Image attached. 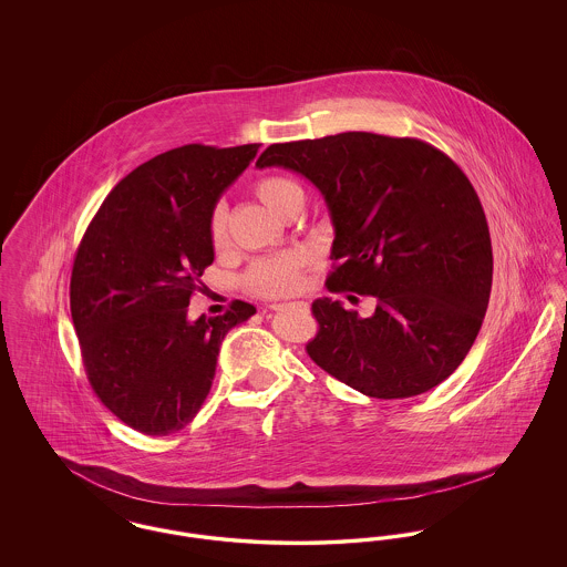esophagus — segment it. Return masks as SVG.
Listing matches in <instances>:
<instances>
[{"label": "esophagus", "instance_id": "1", "mask_svg": "<svg viewBox=\"0 0 567 567\" xmlns=\"http://www.w3.org/2000/svg\"><path fill=\"white\" fill-rule=\"evenodd\" d=\"M303 308L306 303L303 301H296V303H271L270 310L274 312H282V310H289V308Z\"/></svg>", "mask_w": 567, "mask_h": 567}]
</instances>
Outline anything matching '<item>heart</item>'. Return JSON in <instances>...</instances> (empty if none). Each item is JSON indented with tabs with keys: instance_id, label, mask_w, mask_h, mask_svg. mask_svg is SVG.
<instances>
[{
	"instance_id": "obj_1",
	"label": "heart",
	"mask_w": 567,
	"mask_h": 567,
	"mask_svg": "<svg viewBox=\"0 0 567 567\" xmlns=\"http://www.w3.org/2000/svg\"><path fill=\"white\" fill-rule=\"evenodd\" d=\"M257 197L276 215L296 213L303 204V190L287 176H266L255 185ZM208 240L215 250L227 246V213L223 204H216L208 216ZM306 257L296 250L280 252L268 259L255 261L246 271V285L261 296H289L301 282V268Z\"/></svg>"
}]
</instances>
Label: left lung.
<instances>
[{
    "label": "left lung",
    "mask_w": 567,
    "mask_h": 567,
    "mask_svg": "<svg viewBox=\"0 0 567 567\" xmlns=\"http://www.w3.org/2000/svg\"><path fill=\"white\" fill-rule=\"evenodd\" d=\"M271 165L324 197L336 231L327 289L377 299L370 317L315 299L310 359L377 400L421 395L451 377L493 282L485 210L457 163L416 137L347 132L271 144L257 167Z\"/></svg>",
    "instance_id": "1"
}]
</instances>
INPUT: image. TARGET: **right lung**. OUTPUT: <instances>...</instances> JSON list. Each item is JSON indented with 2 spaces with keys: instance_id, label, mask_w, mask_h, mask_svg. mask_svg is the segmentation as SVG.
Wrapping results in <instances>:
<instances>
[{
  "instance_id": "1",
  "label": "right lung",
  "mask_w": 567,
  "mask_h": 567,
  "mask_svg": "<svg viewBox=\"0 0 567 567\" xmlns=\"http://www.w3.org/2000/svg\"><path fill=\"white\" fill-rule=\"evenodd\" d=\"M259 144H187L137 165L100 206L76 250L70 308L86 378L114 416L144 435L187 427L215 380L227 331L255 315L236 299L187 319L215 261L208 216Z\"/></svg>"
}]
</instances>
